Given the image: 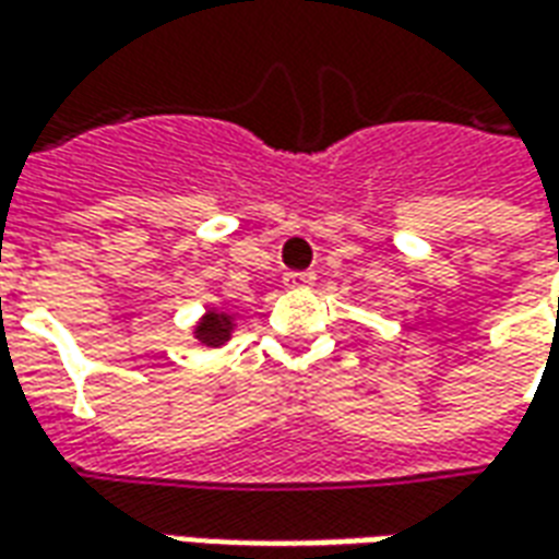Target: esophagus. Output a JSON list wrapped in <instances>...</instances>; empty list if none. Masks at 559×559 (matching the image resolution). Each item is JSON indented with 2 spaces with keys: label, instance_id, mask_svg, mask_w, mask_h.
Listing matches in <instances>:
<instances>
[{
  "label": "esophagus",
  "instance_id": "esophagus-1",
  "mask_svg": "<svg viewBox=\"0 0 559 559\" xmlns=\"http://www.w3.org/2000/svg\"><path fill=\"white\" fill-rule=\"evenodd\" d=\"M284 287L287 290H308V287H314V272H287Z\"/></svg>",
  "mask_w": 559,
  "mask_h": 559
}]
</instances>
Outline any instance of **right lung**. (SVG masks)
<instances>
[{
  "label": "right lung",
  "instance_id": "add662e5",
  "mask_svg": "<svg viewBox=\"0 0 559 559\" xmlns=\"http://www.w3.org/2000/svg\"><path fill=\"white\" fill-rule=\"evenodd\" d=\"M233 329H236V317L227 308H206L191 335L203 347H224L233 338Z\"/></svg>",
  "mask_w": 559,
  "mask_h": 559
}]
</instances>
